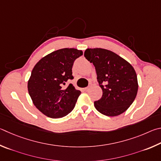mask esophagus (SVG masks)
<instances>
[{"label":"esophagus","mask_w":161,"mask_h":161,"mask_svg":"<svg viewBox=\"0 0 161 161\" xmlns=\"http://www.w3.org/2000/svg\"><path fill=\"white\" fill-rule=\"evenodd\" d=\"M89 88H90V87H89V86H88V87H87V88H85V91H89Z\"/></svg>","instance_id":"esophagus-1"}]
</instances>
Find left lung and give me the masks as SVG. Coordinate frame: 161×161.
<instances>
[{
  "mask_svg": "<svg viewBox=\"0 0 161 161\" xmlns=\"http://www.w3.org/2000/svg\"><path fill=\"white\" fill-rule=\"evenodd\" d=\"M92 63L103 96L94 105L101 114L114 117L122 114L133 103L138 91L137 75L131 65L111 51L96 48L84 52Z\"/></svg>",
  "mask_w": 161,
  "mask_h": 161,
  "instance_id": "left-lung-1",
  "label": "left lung"
}]
</instances>
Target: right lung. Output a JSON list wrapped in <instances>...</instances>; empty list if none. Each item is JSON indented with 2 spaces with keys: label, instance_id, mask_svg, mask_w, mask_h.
<instances>
[{
  "label": "right lung",
  "instance_id": "right-lung-1",
  "mask_svg": "<svg viewBox=\"0 0 161 161\" xmlns=\"http://www.w3.org/2000/svg\"><path fill=\"white\" fill-rule=\"evenodd\" d=\"M82 55L76 49H58L42 58L32 69L28 92L34 105L48 117H63L75 108L81 92L72 84L64 86L73 79V63Z\"/></svg>",
  "mask_w": 161,
  "mask_h": 161
}]
</instances>
